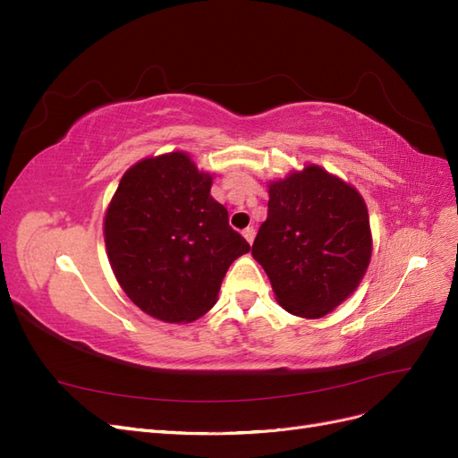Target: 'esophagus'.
Here are the masks:
<instances>
[{"instance_id": "esophagus-1", "label": "esophagus", "mask_w": 458, "mask_h": 458, "mask_svg": "<svg viewBox=\"0 0 458 458\" xmlns=\"http://www.w3.org/2000/svg\"><path fill=\"white\" fill-rule=\"evenodd\" d=\"M242 237L252 244V242H254V237H256V229H254V227H246V229L242 231Z\"/></svg>"}]
</instances>
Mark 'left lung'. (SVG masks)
Instances as JSON below:
<instances>
[{"label":"left lung","instance_id":"8db88e82","mask_svg":"<svg viewBox=\"0 0 458 458\" xmlns=\"http://www.w3.org/2000/svg\"><path fill=\"white\" fill-rule=\"evenodd\" d=\"M370 252L369 212L352 185L318 165L269 183L252 256L288 313L318 318L340 306L361 283Z\"/></svg>","mask_w":458,"mask_h":458}]
</instances>
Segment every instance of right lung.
Segmentation results:
<instances>
[{"instance_id":"obj_1","label":"right lung","mask_w":458,"mask_h":458,"mask_svg":"<svg viewBox=\"0 0 458 458\" xmlns=\"http://www.w3.org/2000/svg\"><path fill=\"white\" fill-rule=\"evenodd\" d=\"M210 189L212 175L170 152L131 165L108 204L110 267L135 306L160 321L191 323L212 310L229 266L250 250Z\"/></svg>"}]
</instances>
